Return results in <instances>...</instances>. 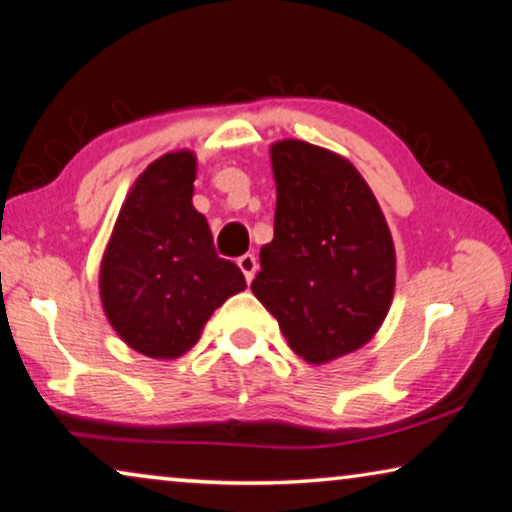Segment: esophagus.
<instances>
[{
  "instance_id": "34e87169",
  "label": "esophagus",
  "mask_w": 512,
  "mask_h": 512,
  "mask_svg": "<svg viewBox=\"0 0 512 512\" xmlns=\"http://www.w3.org/2000/svg\"><path fill=\"white\" fill-rule=\"evenodd\" d=\"M236 264H239V269H241L243 276H246L248 282L255 278V271H257V259H255V255H250V253L241 255L239 259H236Z\"/></svg>"
}]
</instances>
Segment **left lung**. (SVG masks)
I'll list each match as a JSON object with an SVG mask.
<instances>
[{"label": "left lung", "instance_id": "1", "mask_svg": "<svg viewBox=\"0 0 512 512\" xmlns=\"http://www.w3.org/2000/svg\"><path fill=\"white\" fill-rule=\"evenodd\" d=\"M273 241L259 250L253 294L289 347L329 363L363 347L393 301L395 248L386 218L356 167L301 140L271 147Z\"/></svg>", "mask_w": 512, "mask_h": 512}]
</instances>
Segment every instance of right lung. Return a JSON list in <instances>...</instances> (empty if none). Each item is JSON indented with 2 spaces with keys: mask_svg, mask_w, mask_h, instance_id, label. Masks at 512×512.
<instances>
[{
  "mask_svg": "<svg viewBox=\"0 0 512 512\" xmlns=\"http://www.w3.org/2000/svg\"><path fill=\"white\" fill-rule=\"evenodd\" d=\"M193 151L160 156L133 183L101 262V301L119 338L149 358H179L218 305L246 287L216 255L193 207Z\"/></svg>",
  "mask_w": 512,
  "mask_h": 512,
  "instance_id": "obj_1",
  "label": "right lung"
}]
</instances>
